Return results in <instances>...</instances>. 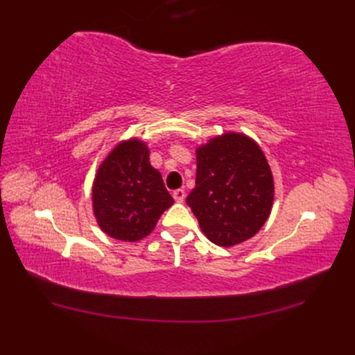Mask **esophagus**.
Segmentation results:
<instances>
[{
    "mask_svg": "<svg viewBox=\"0 0 355 355\" xmlns=\"http://www.w3.org/2000/svg\"><path fill=\"white\" fill-rule=\"evenodd\" d=\"M173 198L176 202H182L185 200V191L184 189H176L173 191Z\"/></svg>",
    "mask_w": 355,
    "mask_h": 355,
    "instance_id": "esophagus-1",
    "label": "esophagus"
}]
</instances>
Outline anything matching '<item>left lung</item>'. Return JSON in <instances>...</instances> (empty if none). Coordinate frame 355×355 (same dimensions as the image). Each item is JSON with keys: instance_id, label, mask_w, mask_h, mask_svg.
<instances>
[{"instance_id": "left-lung-1", "label": "left lung", "mask_w": 355, "mask_h": 355, "mask_svg": "<svg viewBox=\"0 0 355 355\" xmlns=\"http://www.w3.org/2000/svg\"><path fill=\"white\" fill-rule=\"evenodd\" d=\"M196 188L187 204L206 237L220 247L252 239L271 214L274 178L252 137L225 132L197 148Z\"/></svg>"}]
</instances>
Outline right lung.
<instances>
[{"label":"right lung","instance_id":"obj_1","mask_svg":"<svg viewBox=\"0 0 355 355\" xmlns=\"http://www.w3.org/2000/svg\"><path fill=\"white\" fill-rule=\"evenodd\" d=\"M93 214L110 237L135 243L151 234L175 202L161 173L149 163V148L137 137L120 141L99 164L92 188Z\"/></svg>","mask_w":355,"mask_h":355}]
</instances>
